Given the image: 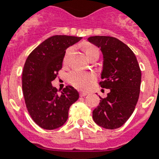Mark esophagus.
Returning a JSON list of instances; mask_svg holds the SVG:
<instances>
[{"label":"esophagus","mask_w":159,"mask_h":159,"mask_svg":"<svg viewBox=\"0 0 159 159\" xmlns=\"http://www.w3.org/2000/svg\"><path fill=\"white\" fill-rule=\"evenodd\" d=\"M87 95V92H80V97H86Z\"/></svg>","instance_id":"esophagus-1"}]
</instances>
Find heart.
<instances>
[{
    "mask_svg": "<svg viewBox=\"0 0 159 159\" xmlns=\"http://www.w3.org/2000/svg\"><path fill=\"white\" fill-rule=\"evenodd\" d=\"M71 52H72V48H69L65 53L64 58H63L64 63L67 62V57ZM85 52L88 58L96 54H99V49L94 45H87L85 48ZM67 79L73 87L82 91H85L88 89L91 84L94 82L96 79V76L92 72H83V71L74 70L68 73Z\"/></svg>",
    "mask_w": 159,
    "mask_h": 159,
    "instance_id": "obj_1",
    "label": "heart"
}]
</instances>
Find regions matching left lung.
I'll return each instance as SVG.
<instances>
[{
	"label": "left lung",
	"mask_w": 159,
	"mask_h": 159,
	"mask_svg": "<svg viewBox=\"0 0 159 159\" xmlns=\"http://www.w3.org/2000/svg\"><path fill=\"white\" fill-rule=\"evenodd\" d=\"M89 42L103 53L102 88L110 89L106 98L100 97L99 106L92 112L94 121L105 129L123 125L133 114L138 102L141 70L135 55L125 43L111 36H92Z\"/></svg>",
	"instance_id": "obj_1"
}]
</instances>
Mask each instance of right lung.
Segmentation results:
<instances>
[{"label": "right lung", "mask_w": 159, "mask_h": 159, "mask_svg": "<svg viewBox=\"0 0 159 159\" xmlns=\"http://www.w3.org/2000/svg\"><path fill=\"white\" fill-rule=\"evenodd\" d=\"M81 37L54 35L36 47L27 57L22 72V90L31 118L44 129L59 128L68 118V110L79 93L67 86L58 93L52 81L62 67L67 48Z\"/></svg>", "instance_id": "1"}]
</instances>
